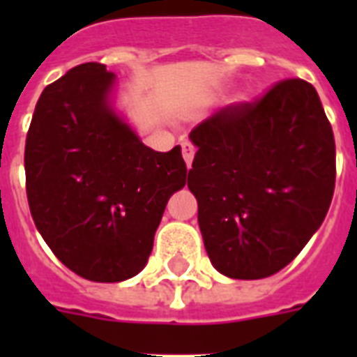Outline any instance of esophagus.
<instances>
[{
  "instance_id": "esophagus-1",
  "label": "esophagus",
  "mask_w": 357,
  "mask_h": 357,
  "mask_svg": "<svg viewBox=\"0 0 357 357\" xmlns=\"http://www.w3.org/2000/svg\"><path fill=\"white\" fill-rule=\"evenodd\" d=\"M181 153H183V159L185 162H187V167L190 168L192 159H195V146H192V142H189V140L181 142Z\"/></svg>"
}]
</instances>
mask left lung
Here are the masks:
<instances>
[{
    "mask_svg": "<svg viewBox=\"0 0 357 357\" xmlns=\"http://www.w3.org/2000/svg\"><path fill=\"white\" fill-rule=\"evenodd\" d=\"M189 189L207 255L234 280L272 276L321 228L335 187V140L315 86L283 79L190 131Z\"/></svg>",
    "mask_w": 357,
    "mask_h": 357,
    "instance_id": "1",
    "label": "left lung"
}]
</instances>
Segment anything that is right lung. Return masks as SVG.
<instances>
[{"instance_id":"1","label":"right lung","mask_w":357,"mask_h":357,"mask_svg":"<svg viewBox=\"0 0 357 357\" xmlns=\"http://www.w3.org/2000/svg\"><path fill=\"white\" fill-rule=\"evenodd\" d=\"M116 75L85 63L47 85L25 140V189L57 259L100 283L139 274L168 198L183 189L181 148L155 151L111 103Z\"/></svg>"}]
</instances>
